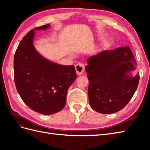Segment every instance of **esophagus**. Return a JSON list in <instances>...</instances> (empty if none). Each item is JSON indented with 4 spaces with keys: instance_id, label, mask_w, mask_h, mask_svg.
I'll return each mask as SVG.
<instances>
[{
    "instance_id": "34e87169",
    "label": "esophagus",
    "mask_w": 150,
    "mask_h": 150,
    "mask_svg": "<svg viewBox=\"0 0 150 150\" xmlns=\"http://www.w3.org/2000/svg\"><path fill=\"white\" fill-rule=\"evenodd\" d=\"M76 73L78 75H81L85 71V65L82 63H78L75 65Z\"/></svg>"
}]
</instances>
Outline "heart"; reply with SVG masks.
Wrapping results in <instances>:
<instances>
[{
    "label": "heart",
    "mask_w": 150,
    "mask_h": 150,
    "mask_svg": "<svg viewBox=\"0 0 150 150\" xmlns=\"http://www.w3.org/2000/svg\"><path fill=\"white\" fill-rule=\"evenodd\" d=\"M112 42V41L111 39H108V40H106V41L104 42V44H103L104 47L105 48V49L109 48L111 46Z\"/></svg>",
    "instance_id": "obj_1"
}]
</instances>
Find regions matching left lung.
<instances>
[{
    "mask_svg": "<svg viewBox=\"0 0 150 150\" xmlns=\"http://www.w3.org/2000/svg\"><path fill=\"white\" fill-rule=\"evenodd\" d=\"M86 66L89 80L88 97L94 110L111 114L122 110L137 90L139 74L133 78L126 72L137 68L129 47L106 50L88 59Z\"/></svg>",
    "mask_w": 150,
    "mask_h": 150,
    "instance_id": "8db88e82",
    "label": "left lung"
}]
</instances>
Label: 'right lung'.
I'll use <instances>...</instances> for the list:
<instances>
[{
	"mask_svg": "<svg viewBox=\"0 0 150 150\" xmlns=\"http://www.w3.org/2000/svg\"><path fill=\"white\" fill-rule=\"evenodd\" d=\"M49 25L35 29H46ZM34 33L30 30L22 38L13 57L14 82L18 93L31 110L52 115L62 110L67 92L77 75L74 66L51 62L38 54L33 46Z\"/></svg>",
	"mask_w": 150,
	"mask_h": 150,
	"instance_id": "right-lung-1",
	"label": "right lung"
}]
</instances>
